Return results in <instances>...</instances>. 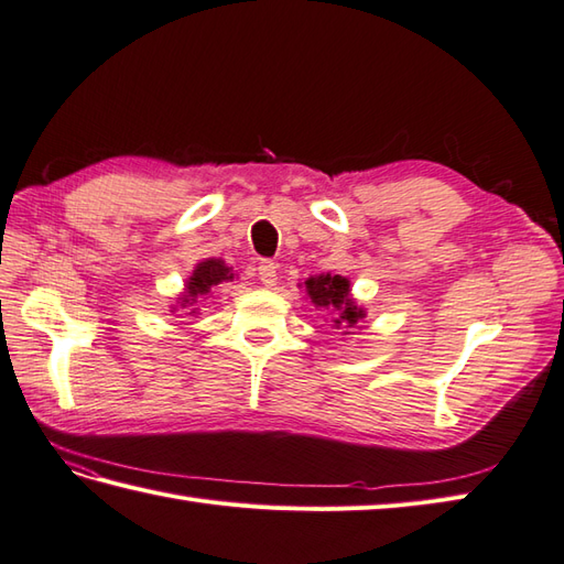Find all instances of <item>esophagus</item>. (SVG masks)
Segmentation results:
<instances>
[{"label":"esophagus","instance_id":"34e87169","mask_svg":"<svg viewBox=\"0 0 564 564\" xmlns=\"http://www.w3.org/2000/svg\"><path fill=\"white\" fill-rule=\"evenodd\" d=\"M258 278L265 286H274V282H278V265L272 260H262L258 265Z\"/></svg>","mask_w":564,"mask_h":564}]
</instances>
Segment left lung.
Returning a JSON list of instances; mask_svg holds the SVG:
<instances>
[{"mask_svg":"<svg viewBox=\"0 0 564 564\" xmlns=\"http://www.w3.org/2000/svg\"><path fill=\"white\" fill-rule=\"evenodd\" d=\"M306 292L318 308L335 311V328L349 330L355 328L359 318H365V311L357 308L349 299V282L340 274H318V278L306 280Z\"/></svg>","mask_w":564,"mask_h":564,"instance_id":"left-lung-1","label":"left lung"}]
</instances>
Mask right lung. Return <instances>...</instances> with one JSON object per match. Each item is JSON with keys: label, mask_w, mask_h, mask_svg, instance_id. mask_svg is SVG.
I'll return each mask as SVG.
<instances>
[{"label": "right lung", "mask_w": 564, "mask_h": 564, "mask_svg": "<svg viewBox=\"0 0 564 564\" xmlns=\"http://www.w3.org/2000/svg\"><path fill=\"white\" fill-rule=\"evenodd\" d=\"M231 278H234L231 268L224 265L221 260L199 262V265L193 272V278L187 280V290H185V294L181 296V302H178L181 308H193L197 304V299H203L205 294L215 292L221 282H227ZM191 314H195V308L191 311Z\"/></svg>", "instance_id": "1"}]
</instances>
